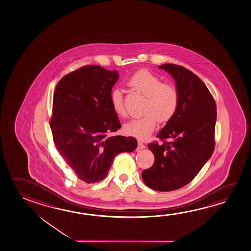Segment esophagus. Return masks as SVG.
<instances>
[{"mask_svg":"<svg viewBox=\"0 0 251 251\" xmlns=\"http://www.w3.org/2000/svg\"><path fill=\"white\" fill-rule=\"evenodd\" d=\"M143 149H145L144 144H143L141 141L139 140V141H138V149H137V150H138V151H140V150Z\"/></svg>","mask_w":251,"mask_h":251,"instance_id":"1","label":"esophagus"}]
</instances>
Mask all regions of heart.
I'll return each instance as SVG.
<instances>
[{"instance_id":"1","label":"heart","mask_w":251,"mask_h":251,"mask_svg":"<svg viewBox=\"0 0 251 251\" xmlns=\"http://www.w3.org/2000/svg\"><path fill=\"white\" fill-rule=\"evenodd\" d=\"M128 85L143 94L148 101L145 106L146 115L125 124L124 132L129 136L146 140L155 129L157 119L162 123L167 122L176 112L178 92L174 86L162 83L161 78L147 69H141L133 74L128 80ZM110 100L115 113L119 117H124L126 107L122 91L118 88L112 89Z\"/></svg>"}]
</instances>
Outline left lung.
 I'll use <instances>...</instances> for the list:
<instances>
[{
  "label": "left lung",
  "mask_w": 251,
  "mask_h": 251,
  "mask_svg": "<svg viewBox=\"0 0 251 251\" xmlns=\"http://www.w3.org/2000/svg\"><path fill=\"white\" fill-rule=\"evenodd\" d=\"M158 68L173 77L178 92V107L157 134L161 140L173 141L148 145L154 162L141 176L154 191H171L190 183L212 156L216 104L207 87L190 70L175 64H163Z\"/></svg>",
  "instance_id": "8db88e82"
}]
</instances>
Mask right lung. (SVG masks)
Segmentation results:
<instances>
[{"label":"right lung","instance_id":"right-lung-1","mask_svg":"<svg viewBox=\"0 0 251 251\" xmlns=\"http://www.w3.org/2000/svg\"><path fill=\"white\" fill-rule=\"evenodd\" d=\"M119 72L90 65L68 74L56 86L50 121L56 149L85 183L106 177L115 156L137 148L133 137L108 136L121 125L111 107Z\"/></svg>","mask_w":251,"mask_h":251}]
</instances>
